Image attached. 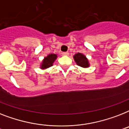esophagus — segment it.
I'll return each instance as SVG.
<instances>
[{
    "label": "esophagus",
    "mask_w": 129,
    "mask_h": 129,
    "mask_svg": "<svg viewBox=\"0 0 129 129\" xmlns=\"http://www.w3.org/2000/svg\"><path fill=\"white\" fill-rule=\"evenodd\" d=\"M62 54L63 55H69V52H63Z\"/></svg>",
    "instance_id": "34e87169"
}]
</instances>
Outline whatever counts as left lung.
<instances>
[{
    "instance_id": "1",
    "label": "left lung",
    "mask_w": 129,
    "mask_h": 129,
    "mask_svg": "<svg viewBox=\"0 0 129 129\" xmlns=\"http://www.w3.org/2000/svg\"><path fill=\"white\" fill-rule=\"evenodd\" d=\"M74 59L77 65L83 68H87L89 67V63L88 59L86 56L81 53H77L74 55Z\"/></svg>"
}]
</instances>
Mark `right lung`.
<instances>
[{
  "mask_svg": "<svg viewBox=\"0 0 129 129\" xmlns=\"http://www.w3.org/2000/svg\"><path fill=\"white\" fill-rule=\"evenodd\" d=\"M57 55L55 54H50L45 57L42 60V62L40 64V68L42 70L47 69L53 66V63L55 60L57 59Z\"/></svg>",
  "mask_w": 129,
  "mask_h": 129,
  "instance_id": "right-lung-1",
  "label": "right lung"
}]
</instances>
